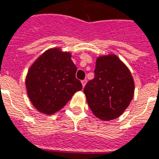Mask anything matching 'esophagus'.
<instances>
[{
  "label": "esophagus",
  "instance_id": "34e87169",
  "mask_svg": "<svg viewBox=\"0 0 159 159\" xmlns=\"http://www.w3.org/2000/svg\"><path fill=\"white\" fill-rule=\"evenodd\" d=\"M86 83H87V80L84 79V80H82V87L84 88L85 87V85H86Z\"/></svg>",
  "mask_w": 159,
  "mask_h": 159
}]
</instances>
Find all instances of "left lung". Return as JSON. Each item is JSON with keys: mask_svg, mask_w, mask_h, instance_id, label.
Returning <instances> with one entry per match:
<instances>
[{"mask_svg": "<svg viewBox=\"0 0 159 159\" xmlns=\"http://www.w3.org/2000/svg\"><path fill=\"white\" fill-rule=\"evenodd\" d=\"M94 78L84 88L88 106L96 117L108 121L117 118L130 104L134 82L129 69L117 56L99 57Z\"/></svg>", "mask_w": 159, "mask_h": 159, "instance_id": "left-lung-1", "label": "left lung"}]
</instances>
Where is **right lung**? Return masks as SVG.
<instances>
[{"label":"right lung","mask_w":159,"mask_h":159,"mask_svg":"<svg viewBox=\"0 0 159 159\" xmlns=\"http://www.w3.org/2000/svg\"><path fill=\"white\" fill-rule=\"evenodd\" d=\"M70 52L58 48L46 51L27 72L26 88L31 103L44 114L62 108L82 85L76 78L77 66Z\"/></svg>","instance_id":"right-lung-1"}]
</instances>
